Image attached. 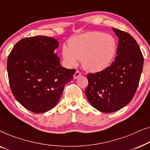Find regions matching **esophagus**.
<instances>
[{"label": "esophagus", "instance_id": "obj_1", "mask_svg": "<svg viewBox=\"0 0 150 150\" xmlns=\"http://www.w3.org/2000/svg\"><path fill=\"white\" fill-rule=\"evenodd\" d=\"M80 76H81V74L79 71L77 70V71H76V72L74 73V74L73 77H74V79H77L78 77H79Z\"/></svg>", "mask_w": 150, "mask_h": 150}]
</instances>
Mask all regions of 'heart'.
<instances>
[{"mask_svg": "<svg viewBox=\"0 0 150 150\" xmlns=\"http://www.w3.org/2000/svg\"><path fill=\"white\" fill-rule=\"evenodd\" d=\"M117 42L111 35L88 32L71 38L68 46H63L61 54L67 66H75L78 59L86 70L101 71L109 66L117 52Z\"/></svg>", "mask_w": 150, "mask_h": 150, "instance_id": "obj_1", "label": "heart"}]
</instances>
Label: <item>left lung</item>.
I'll return each mask as SVG.
<instances>
[{"label": "left lung", "instance_id": "1", "mask_svg": "<svg viewBox=\"0 0 150 150\" xmlns=\"http://www.w3.org/2000/svg\"><path fill=\"white\" fill-rule=\"evenodd\" d=\"M119 38L115 60L99 72L89 73L85 95L90 104L109 113L126 106L134 97L143 70V56L136 40L128 33L112 28Z\"/></svg>", "mask_w": 150, "mask_h": 150}]
</instances>
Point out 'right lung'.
<instances>
[{
  "instance_id": "right-lung-1",
  "label": "right lung",
  "mask_w": 150,
  "mask_h": 150,
  "mask_svg": "<svg viewBox=\"0 0 150 150\" xmlns=\"http://www.w3.org/2000/svg\"><path fill=\"white\" fill-rule=\"evenodd\" d=\"M59 42L46 36L26 38L12 49L7 73L12 93L24 108L43 113L58 103L65 85L76 70L60 65L56 49Z\"/></svg>"
}]
</instances>
